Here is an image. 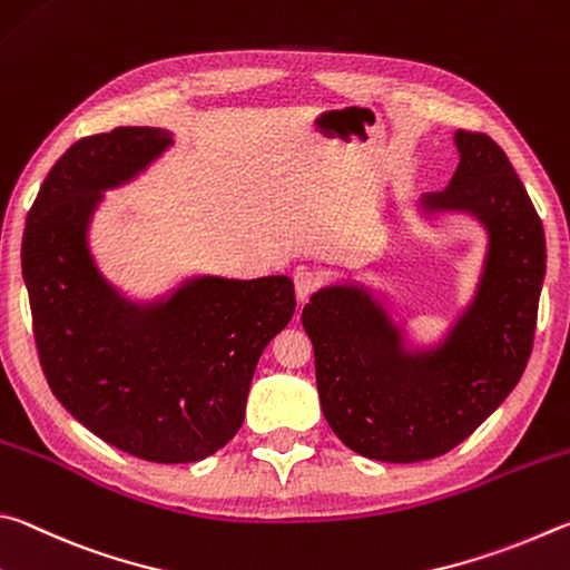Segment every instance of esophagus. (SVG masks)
<instances>
[{
  "label": "esophagus",
  "mask_w": 570,
  "mask_h": 570,
  "mask_svg": "<svg viewBox=\"0 0 570 570\" xmlns=\"http://www.w3.org/2000/svg\"><path fill=\"white\" fill-rule=\"evenodd\" d=\"M295 279V293H297V301L305 303L307 297H311L317 287H321V275L313 273V269L307 267H297L293 273Z\"/></svg>",
  "instance_id": "34e87169"
}]
</instances>
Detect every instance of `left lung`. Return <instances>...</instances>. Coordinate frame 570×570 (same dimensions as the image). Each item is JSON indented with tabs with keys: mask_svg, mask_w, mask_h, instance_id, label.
<instances>
[{
	"mask_svg": "<svg viewBox=\"0 0 570 570\" xmlns=\"http://www.w3.org/2000/svg\"><path fill=\"white\" fill-rule=\"evenodd\" d=\"M451 185L425 209H465L488 229L485 273L443 347L403 351V335L371 293L325 287L303 307L327 425L373 461L417 463L463 443L513 391L533 351L546 275L541 217L501 147L458 129Z\"/></svg>",
	"mask_w": 570,
	"mask_h": 570,
	"instance_id": "1",
	"label": "left lung"
}]
</instances>
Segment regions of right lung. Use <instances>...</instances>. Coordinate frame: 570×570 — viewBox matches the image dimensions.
Returning <instances> with one entry per match:
<instances>
[{
	"instance_id": "1",
	"label": "right lung",
	"mask_w": 570,
	"mask_h": 570,
	"mask_svg": "<svg viewBox=\"0 0 570 570\" xmlns=\"http://www.w3.org/2000/svg\"><path fill=\"white\" fill-rule=\"evenodd\" d=\"M173 142L155 127L77 139L49 169L27 215L22 275L37 355L59 403L105 443L149 463H195L245 421L255 367L291 323L285 275L199 277L139 307L89 257L87 225L102 193Z\"/></svg>"
}]
</instances>
